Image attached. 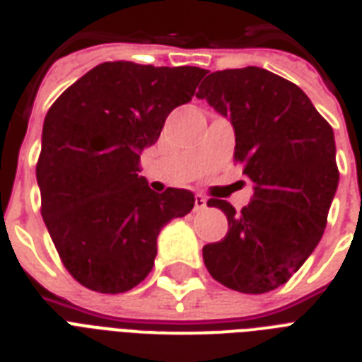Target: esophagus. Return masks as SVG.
<instances>
[{"instance_id":"esophagus-1","label":"esophagus","mask_w":362,"mask_h":362,"mask_svg":"<svg viewBox=\"0 0 362 362\" xmlns=\"http://www.w3.org/2000/svg\"><path fill=\"white\" fill-rule=\"evenodd\" d=\"M206 209V199L203 197V195H201V193H197V195H195V212H201V210H204Z\"/></svg>"}]
</instances>
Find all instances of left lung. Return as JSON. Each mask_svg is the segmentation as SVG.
<instances>
[{
	"label": "left lung",
	"instance_id": "8db88e82",
	"mask_svg": "<svg viewBox=\"0 0 362 362\" xmlns=\"http://www.w3.org/2000/svg\"><path fill=\"white\" fill-rule=\"evenodd\" d=\"M235 127V161L253 182L240 210L221 199L229 231L203 247L210 276L240 293L286 284L323 237L338 187L337 146L329 122L293 82L261 67L210 73L199 86Z\"/></svg>",
	"mask_w": 362,
	"mask_h": 362
}]
</instances>
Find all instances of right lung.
<instances>
[{"instance_id": "add662e5", "label": "right lung", "mask_w": 362, "mask_h": 362, "mask_svg": "<svg viewBox=\"0 0 362 362\" xmlns=\"http://www.w3.org/2000/svg\"><path fill=\"white\" fill-rule=\"evenodd\" d=\"M201 67L105 62L48 109L37 161L41 214L59 259L78 284L124 293L152 270L158 235L192 212L187 189L156 193L141 173L170 110L192 101Z\"/></svg>"}]
</instances>
